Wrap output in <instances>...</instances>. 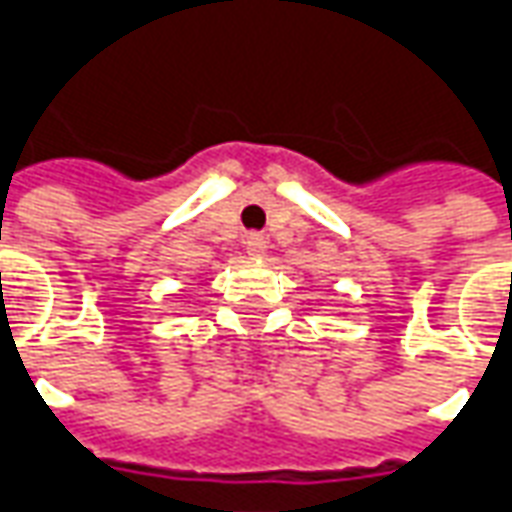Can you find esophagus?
Returning a JSON list of instances; mask_svg holds the SVG:
<instances>
[{"mask_svg": "<svg viewBox=\"0 0 512 512\" xmlns=\"http://www.w3.org/2000/svg\"><path fill=\"white\" fill-rule=\"evenodd\" d=\"M245 250H248L250 259H264L267 242H264L262 234H248V237H245Z\"/></svg>", "mask_w": 512, "mask_h": 512, "instance_id": "esophagus-1", "label": "esophagus"}]
</instances>
